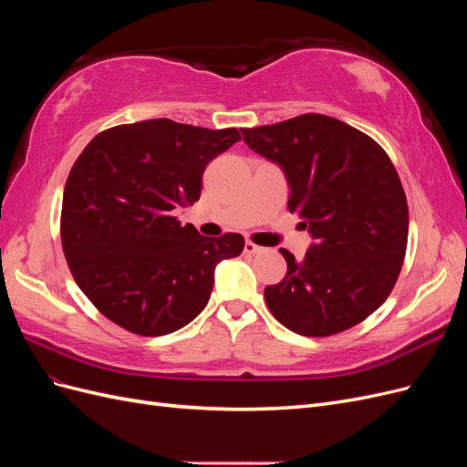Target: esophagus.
I'll return each instance as SVG.
<instances>
[{
    "label": "esophagus",
    "instance_id": "obj_1",
    "mask_svg": "<svg viewBox=\"0 0 467 467\" xmlns=\"http://www.w3.org/2000/svg\"><path fill=\"white\" fill-rule=\"evenodd\" d=\"M245 253L247 255H257V253H261L263 251V247H259V245H255L253 242H245Z\"/></svg>",
    "mask_w": 467,
    "mask_h": 467
}]
</instances>
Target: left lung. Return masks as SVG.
Returning <instances> with one entry per match:
<instances>
[{"mask_svg": "<svg viewBox=\"0 0 467 467\" xmlns=\"http://www.w3.org/2000/svg\"><path fill=\"white\" fill-rule=\"evenodd\" d=\"M244 142L276 163L314 244L265 288L271 314L290 331L327 337L355 327L386 302L407 249L409 212L388 153L333 117L309 115L244 129Z\"/></svg>", "mask_w": 467, "mask_h": 467, "instance_id": "obj_1", "label": "left lung"}]
</instances>
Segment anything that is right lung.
I'll return each mask as SVG.
<instances>
[{
	"instance_id": "obj_1",
	"label": "right lung",
	"mask_w": 467,
	"mask_h": 467,
	"mask_svg": "<svg viewBox=\"0 0 467 467\" xmlns=\"http://www.w3.org/2000/svg\"><path fill=\"white\" fill-rule=\"evenodd\" d=\"M239 140L237 129L155 119L109 129L81 151L64 187L62 247L78 286L112 323L160 337L202 312L216 265L245 239L204 237L173 214L201 199L206 165Z\"/></svg>"
}]
</instances>
